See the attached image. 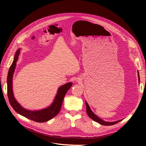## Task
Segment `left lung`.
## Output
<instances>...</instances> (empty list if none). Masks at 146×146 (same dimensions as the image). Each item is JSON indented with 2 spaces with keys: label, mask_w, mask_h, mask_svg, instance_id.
<instances>
[{
  "label": "left lung",
  "mask_w": 146,
  "mask_h": 146,
  "mask_svg": "<svg viewBox=\"0 0 146 146\" xmlns=\"http://www.w3.org/2000/svg\"><path fill=\"white\" fill-rule=\"evenodd\" d=\"M138 73V79H139V82H140V77H139V72H137ZM86 108H87V114L92 119H93L94 121L99 123L100 124L102 125H105V126H110V125H114L118 122H119V121H121L122 119L121 120H119V121H114V122H106V121H105L102 120V119L99 118L97 115H96L92 111V110H91L88 104L87 103V102L86 101Z\"/></svg>",
  "instance_id": "1"
}]
</instances>
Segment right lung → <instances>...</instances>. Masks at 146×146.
I'll return each instance as SVG.
<instances>
[{"instance_id":"right-lung-1","label":"right lung","mask_w":146,"mask_h":146,"mask_svg":"<svg viewBox=\"0 0 146 146\" xmlns=\"http://www.w3.org/2000/svg\"><path fill=\"white\" fill-rule=\"evenodd\" d=\"M20 49H18L15 55L14 60L11 66L10 67L7 78V95L10 105L13 109L18 114L21 115L33 120L37 122H44L50 120L55 117L59 112L64 98L68 91L72 86V82H68L60 87L58 90L56 96L53 103L49 107L37 111H31L23 108L17 102L15 99L13 92V76L16 66V62L18 59Z\"/></svg>"}]
</instances>
